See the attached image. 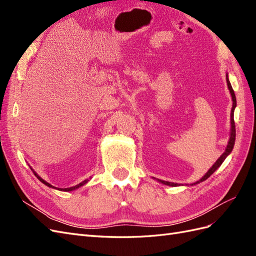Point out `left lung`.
<instances>
[{
    "label": "left lung",
    "mask_w": 256,
    "mask_h": 256,
    "mask_svg": "<svg viewBox=\"0 0 256 256\" xmlns=\"http://www.w3.org/2000/svg\"><path fill=\"white\" fill-rule=\"evenodd\" d=\"M226 82H228V90H230V95H232V99H233V106H232V112H230V125H232V127H230V141H228V147H226V152H224L221 156H220V158L216 161V164L208 170V172L200 178V180H198V182H194V184H198V182H204V180H206L207 178L210 176L216 168H218L221 164H222V162L224 161V159H226L228 154H230V152H232V150H233V147H234V144H235V138H236V129H235V122H234V110H235V108H236V96H235V92H234V90H233V88H232V85H230V81H228V74H226ZM160 182H162V184H168V186H177V184H174V182H164V180H159Z\"/></svg>",
    "instance_id": "1"
}]
</instances>
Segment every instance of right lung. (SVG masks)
Listing matches in <instances>:
<instances>
[{
    "mask_svg": "<svg viewBox=\"0 0 256 256\" xmlns=\"http://www.w3.org/2000/svg\"><path fill=\"white\" fill-rule=\"evenodd\" d=\"M35 175H36V177H37V178H38V180H40V182H42V184H44L46 186H48V187H52V186H51V184H50L49 182H46V180H42V177H40V176H38V175H37L36 173H35ZM88 182V180H85L84 182H80L79 184H76V186H74V187H70V188H65V189H64V191H72V190H74V189H78L79 187H81V186H83L84 184H86Z\"/></svg>",
    "mask_w": 256,
    "mask_h": 256,
    "instance_id": "obj_1",
    "label": "right lung"
}]
</instances>
